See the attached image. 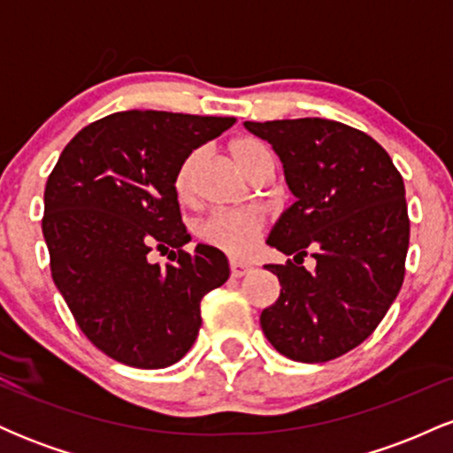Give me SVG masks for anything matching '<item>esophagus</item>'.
I'll return each mask as SVG.
<instances>
[{
	"mask_svg": "<svg viewBox=\"0 0 453 453\" xmlns=\"http://www.w3.org/2000/svg\"><path fill=\"white\" fill-rule=\"evenodd\" d=\"M251 270H253V266L247 262H236V259H232L230 262V273L234 279H241V277H244V274L251 273Z\"/></svg>",
	"mask_w": 453,
	"mask_h": 453,
	"instance_id": "obj_1",
	"label": "esophagus"
}]
</instances>
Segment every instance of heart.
I'll return each mask as SVG.
<instances>
[{
  "label": "heart",
  "instance_id": "obj_1",
  "mask_svg": "<svg viewBox=\"0 0 453 453\" xmlns=\"http://www.w3.org/2000/svg\"><path fill=\"white\" fill-rule=\"evenodd\" d=\"M230 155L242 173L251 179L257 174L273 170V153L262 140L242 136L230 142ZM200 161V150H191L180 161L174 174V191L180 202H189L194 197L196 168ZM264 230V215L257 209H219L212 211L196 226V234L202 242L219 249L227 256L242 257L256 249L259 234Z\"/></svg>",
  "mask_w": 453,
  "mask_h": 453
}]
</instances>
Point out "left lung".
<instances>
[{"mask_svg":"<svg viewBox=\"0 0 453 453\" xmlns=\"http://www.w3.org/2000/svg\"><path fill=\"white\" fill-rule=\"evenodd\" d=\"M244 127L273 144L296 196L268 236L294 262L266 266L280 294L259 324L289 360H334L375 332L403 288V176L377 140L345 123L315 117ZM309 252L318 262L313 273L299 266Z\"/></svg>","mask_w":453,"mask_h":453,"instance_id":"obj_1","label":"left lung"}]
</instances>
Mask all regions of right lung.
I'll use <instances>...</instances> for the list:
<instances>
[{
    "instance_id": "right-lung-1",
    "label": "right lung",
    "mask_w": 453,
    "mask_h": 453,
    "mask_svg": "<svg viewBox=\"0 0 453 453\" xmlns=\"http://www.w3.org/2000/svg\"><path fill=\"white\" fill-rule=\"evenodd\" d=\"M234 117L114 112L82 127L46 180L50 274L97 349L134 368H165L194 345L200 303L230 277L219 249L191 241L174 174ZM173 249L165 267L148 253Z\"/></svg>"
}]
</instances>
